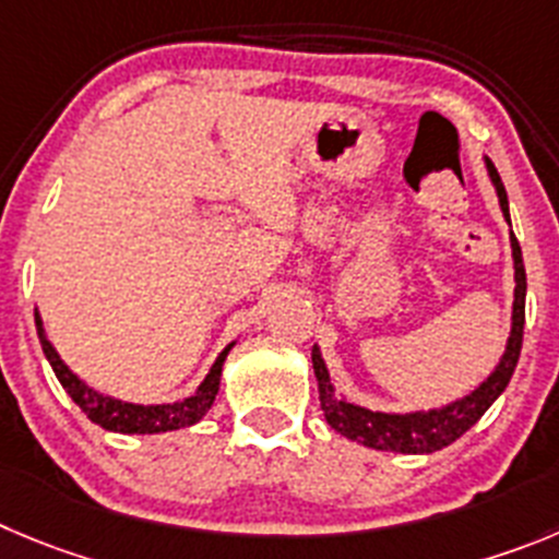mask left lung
Here are the masks:
<instances>
[{
	"label": "left lung",
	"instance_id": "8db88e82",
	"mask_svg": "<svg viewBox=\"0 0 559 559\" xmlns=\"http://www.w3.org/2000/svg\"><path fill=\"white\" fill-rule=\"evenodd\" d=\"M485 168L497 187L499 206H502L504 221L510 223L508 192H504L502 179L491 159H485ZM510 248H513V267H515V300H513V325H510L508 347L493 369L472 394L455 400L450 405L430 411H414V414H383V411H369L364 405L350 403V400L336 397L331 374H328L325 361L320 356V347L311 350V364H314L317 383H320V405L325 414L328 425L344 438L358 441L364 447L383 452H405V455H427V452L444 450L452 441L463 436L468 427L479 421V416L491 408L493 400L508 389L513 369L521 356V342H524V297H526V273L524 259H521V245L515 234L510 231Z\"/></svg>",
	"mask_w": 559,
	"mask_h": 559
}]
</instances>
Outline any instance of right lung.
<instances>
[{"label":"right lung","mask_w":559,"mask_h":559,"mask_svg":"<svg viewBox=\"0 0 559 559\" xmlns=\"http://www.w3.org/2000/svg\"><path fill=\"white\" fill-rule=\"evenodd\" d=\"M35 328H38L40 347H44L46 358H49L51 369H55L57 380L62 383V389L68 391V397L74 400L82 408V414L91 421H96L98 427L112 432H168L179 430V427H190L195 421H201L206 416V411L212 408L217 397V389H221V374H223V361H226L228 350L234 347V342L228 344L226 350L217 356V361L212 364L209 374L203 378V383L198 385V391L192 397L181 400V403H168V405H134L123 403V400L107 397V394H98L93 391L85 380L76 378L71 369L66 367L57 350L51 347V342L46 338L44 322H40V314L35 311Z\"/></svg>","instance_id":"add662e5"}]
</instances>
